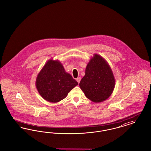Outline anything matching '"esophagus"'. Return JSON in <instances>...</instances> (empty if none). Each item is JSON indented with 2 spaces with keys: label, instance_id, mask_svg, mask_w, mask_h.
Wrapping results in <instances>:
<instances>
[{
  "label": "esophagus",
  "instance_id": "34e87169",
  "mask_svg": "<svg viewBox=\"0 0 151 151\" xmlns=\"http://www.w3.org/2000/svg\"><path fill=\"white\" fill-rule=\"evenodd\" d=\"M81 78H80V77H79V78H78L77 79H76V81H78V83H80V80H81Z\"/></svg>",
  "mask_w": 151,
  "mask_h": 151
}]
</instances>
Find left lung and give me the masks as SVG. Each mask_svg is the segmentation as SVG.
<instances>
[{
    "instance_id": "obj_1",
    "label": "left lung",
    "mask_w": 151,
    "mask_h": 151,
    "mask_svg": "<svg viewBox=\"0 0 151 151\" xmlns=\"http://www.w3.org/2000/svg\"><path fill=\"white\" fill-rule=\"evenodd\" d=\"M79 86L86 97L93 102L107 100L115 87V79L106 60L97 54L86 65V74Z\"/></svg>"
}]
</instances>
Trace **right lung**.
Instances as JSON below:
<instances>
[{"label":"right lung","mask_w":151,"mask_h":151,"mask_svg":"<svg viewBox=\"0 0 151 151\" xmlns=\"http://www.w3.org/2000/svg\"><path fill=\"white\" fill-rule=\"evenodd\" d=\"M78 84L72 76L65 71L58 60H49L38 73L36 86L44 100L55 103L65 99Z\"/></svg>","instance_id":"1"}]
</instances>
